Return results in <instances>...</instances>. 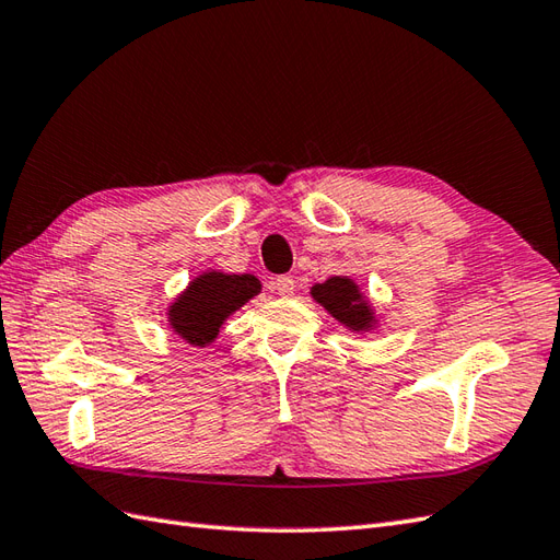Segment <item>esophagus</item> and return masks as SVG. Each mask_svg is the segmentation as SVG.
Wrapping results in <instances>:
<instances>
[{"label":"esophagus","mask_w":560,"mask_h":560,"mask_svg":"<svg viewBox=\"0 0 560 560\" xmlns=\"http://www.w3.org/2000/svg\"><path fill=\"white\" fill-rule=\"evenodd\" d=\"M275 289H277V293H279V295L289 298V295H293V291H295V279H293L291 275L277 277V281H275Z\"/></svg>","instance_id":"34e87169"}]
</instances>
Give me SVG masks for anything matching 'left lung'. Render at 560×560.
Masks as SVG:
<instances>
[{
	"instance_id": "left-lung-1",
	"label": "left lung",
	"mask_w": 560,
	"mask_h": 560,
	"mask_svg": "<svg viewBox=\"0 0 560 560\" xmlns=\"http://www.w3.org/2000/svg\"><path fill=\"white\" fill-rule=\"evenodd\" d=\"M312 295L317 303H322L328 312L334 314L338 322H342L350 328H366L371 322V312L366 303L360 300V293H357V285L350 279H340L334 277L326 283H319L312 289Z\"/></svg>"
}]
</instances>
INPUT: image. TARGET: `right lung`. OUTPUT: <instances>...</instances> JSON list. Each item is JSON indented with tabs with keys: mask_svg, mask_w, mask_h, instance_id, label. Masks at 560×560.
Returning a JSON list of instances; mask_svg holds the SVG:
<instances>
[{
	"mask_svg": "<svg viewBox=\"0 0 560 560\" xmlns=\"http://www.w3.org/2000/svg\"><path fill=\"white\" fill-rule=\"evenodd\" d=\"M257 293H260V281L250 275L208 271V275L198 277L172 305V328L191 346H206L220 334L229 314L246 305Z\"/></svg>",
	"mask_w": 560,
	"mask_h": 560,
	"instance_id": "right-lung-1",
	"label": "right lung"
}]
</instances>
